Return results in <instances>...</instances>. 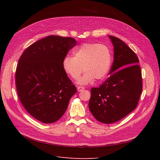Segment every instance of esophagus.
<instances>
[{
    "instance_id": "obj_1",
    "label": "esophagus",
    "mask_w": 160,
    "mask_h": 160,
    "mask_svg": "<svg viewBox=\"0 0 160 160\" xmlns=\"http://www.w3.org/2000/svg\"><path fill=\"white\" fill-rule=\"evenodd\" d=\"M84 89H85L84 88L82 87V86H78V87H77V90H78V91H83Z\"/></svg>"
}]
</instances>
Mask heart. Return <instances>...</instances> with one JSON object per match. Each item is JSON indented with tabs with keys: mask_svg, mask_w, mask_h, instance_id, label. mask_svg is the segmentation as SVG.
I'll use <instances>...</instances> for the list:
<instances>
[{
	"mask_svg": "<svg viewBox=\"0 0 160 160\" xmlns=\"http://www.w3.org/2000/svg\"><path fill=\"white\" fill-rule=\"evenodd\" d=\"M74 57L66 56L62 65L65 72L73 80H77L83 71L78 84L86 85L94 79L102 80L107 77L111 67L110 49L103 44L83 43L73 51ZM83 69H82V67Z\"/></svg>",
	"mask_w": 160,
	"mask_h": 160,
	"instance_id": "1",
	"label": "heart"
}]
</instances>
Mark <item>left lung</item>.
Segmentation results:
<instances>
[{"mask_svg": "<svg viewBox=\"0 0 160 160\" xmlns=\"http://www.w3.org/2000/svg\"><path fill=\"white\" fill-rule=\"evenodd\" d=\"M109 38L114 47L111 75L98 88H91L89 102L92 115L105 124L118 121L135 110L142 89L136 54L119 38Z\"/></svg>", "mask_w": 160, "mask_h": 160, "instance_id": "left-lung-1", "label": "left lung"}]
</instances>
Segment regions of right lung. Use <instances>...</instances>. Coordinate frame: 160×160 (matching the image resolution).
<instances>
[{
  "mask_svg": "<svg viewBox=\"0 0 160 160\" xmlns=\"http://www.w3.org/2000/svg\"><path fill=\"white\" fill-rule=\"evenodd\" d=\"M76 45L72 38L49 36L30 45L19 58L15 71L19 98L25 110L42 122L60 119L77 93L62 65Z\"/></svg>",
  "mask_w": 160,
  "mask_h": 160,
  "instance_id": "add662e5",
  "label": "right lung"
}]
</instances>
